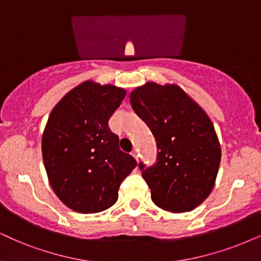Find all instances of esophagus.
Masks as SVG:
<instances>
[{
	"instance_id": "obj_1",
	"label": "esophagus",
	"mask_w": 261,
	"mask_h": 261,
	"mask_svg": "<svg viewBox=\"0 0 261 261\" xmlns=\"http://www.w3.org/2000/svg\"><path fill=\"white\" fill-rule=\"evenodd\" d=\"M131 155H133L135 159L138 160V149H134L133 151H131Z\"/></svg>"
}]
</instances>
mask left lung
<instances>
[{"instance_id": "8db88e82", "label": "left lung", "mask_w": 261, "mask_h": 261, "mask_svg": "<svg viewBox=\"0 0 261 261\" xmlns=\"http://www.w3.org/2000/svg\"><path fill=\"white\" fill-rule=\"evenodd\" d=\"M131 106L156 142V161H141L151 200L170 212H188L210 195L218 173L220 144L204 111L177 85L147 83L130 94Z\"/></svg>"}]
</instances>
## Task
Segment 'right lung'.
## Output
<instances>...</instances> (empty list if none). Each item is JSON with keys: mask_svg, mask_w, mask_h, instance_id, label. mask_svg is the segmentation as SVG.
<instances>
[{"mask_svg": "<svg viewBox=\"0 0 261 261\" xmlns=\"http://www.w3.org/2000/svg\"><path fill=\"white\" fill-rule=\"evenodd\" d=\"M124 97V89L88 81L49 115L42 137L44 167L54 193L75 212L97 213L113 206L120 184L136 167L108 126Z\"/></svg>", "mask_w": 261, "mask_h": 261, "instance_id": "1", "label": "right lung"}]
</instances>
